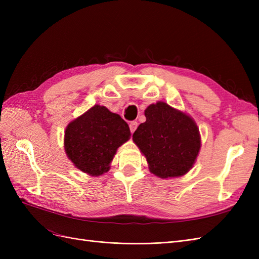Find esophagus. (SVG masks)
<instances>
[{"label": "esophagus", "instance_id": "1", "mask_svg": "<svg viewBox=\"0 0 259 259\" xmlns=\"http://www.w3.org/2000/svg\"><path fill=\"white\" fill-rule=\"evenodd\" d=\"M137 125H138V123H137L136 121H132V122L130 123V128H131V132H132V133L135 132V130L137 128Z\"/></svg>", "mask_w": 259, "mask_h": 259}]
</instances>
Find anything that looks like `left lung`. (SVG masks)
I'll list each match as a JSON object with an SVG mask.
<instances>
[{"label":"left lung","mask_w":259,"mask_h":259,"mask_svg":"<svg viewBox=\"0 0 259 259\" xmlns=\"http://www.w3.org/2000/svg\"><path fill=\"white\" fill-rule=\"evenodd\" d=\"M146 122L133 135L151 173L161 178L185 175L197 159L201 139L190 116L159 101L145 111Z\"/></svg>","instance_id":"1"}]
</instances>
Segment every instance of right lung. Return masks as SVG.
<instances>
[{"label": "right lung", "mask_w": 259, "mask_h": 259, "mask_svg": "<svg viewBox=\"0 0 259 259\" xmlns=\"http://www.w3.org/2000/svg\"><path fill=\"white\" fill-rule=\"evenodd\" d=\"M130 135L128 124L119 114L96 105L68 125L65 149L77 168L99 176L109 170L116 149Z\"/></svg>", "instance_id": "add662e5"}]
</instances>
